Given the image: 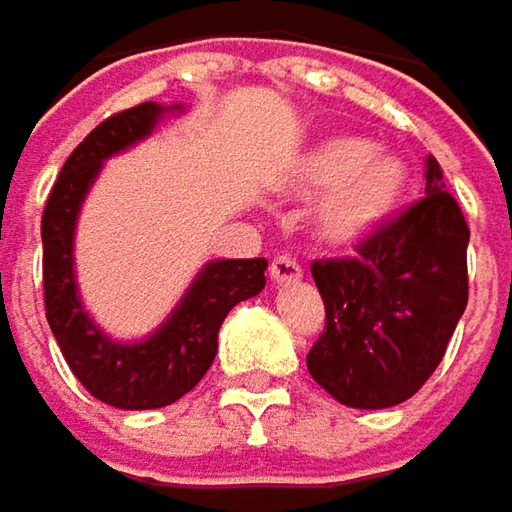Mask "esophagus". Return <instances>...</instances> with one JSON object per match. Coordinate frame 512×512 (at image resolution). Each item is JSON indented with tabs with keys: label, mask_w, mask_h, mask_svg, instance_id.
<instances>
[{
	"label": "esophagus",
	"mask_w": 512,
	"mask_h": 512,
	"mask_svg": "<svg viewBox=\"0 0 512 512\" xmlns=\"http://www.w3.org/2000/svg\"><path fill=\"white\" fill-rule=\"evenodd\" d=\"M269 275H272V280L275 283H292V280H300V266L295 257H275L272 260V266H269Z\"/></svg>",
	"instance_id": "obj_1"
}]
</instances>
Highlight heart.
<instances>
[{
    "instance_id": "b5f03b06",
    "label": "heart",
    "mask_w": 512,
    "mask_h": 512,
    "mask_svg": "<svg viewBox=\"0 0 512 512\" xmlns=\"http://www.w3.org/2000/svg\"><path fill=\"white\" fill-rule=\"evenodd\" d=\"M280 189L318 201L315 237L326 249L349 252L392 223L412 189L410 163L367 137L335 134L309 145L283 171Z\"/></svg>"
}]
</instances>
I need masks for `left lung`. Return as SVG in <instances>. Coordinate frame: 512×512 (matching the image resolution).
<instances>
[{
  "label": "left lung",
  "mask_w": 512,
  "mask_h": 512,
  "mask_svg": "<svg viewBox=\"0 0 512 512\" xmlns=\"http://www.w3.org/2000/svg\"><path fill=\"white\" fill-rule=\"evenodd\" d=\"M427 197L358 246L315 260L326 329L306 355L309 375L355 410L412 398L441 364L467 306V220L427 157Z\"/></svg>",
  "instance_id": "obj_1"
}]
</instances>
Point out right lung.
Segmentation results:
<instances>
[{
    "label": "right lung",
    "instance_id": "add662e5",
    "mask_svg": "<svg viewBox=\"0 0 512 512\" xmlns=\"http://www.w3.org/2000/svg\"><path fill=\"white\" fill-rule=\"evenodd\" d=\"M183 105L143 102L100 123L71 151L42 212V283L45 318L79 384L117 410H157L200 384L217 355V332L240 300L266 286V257L209 260L186 295L143 341L105 335L82 306L74 272V234L82 203L102 163L137 145L166 114Z\"/></svg>",
    "mask_w": 512,
    "mask_h": 512
}]
</instances>
